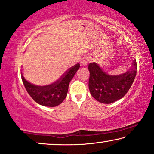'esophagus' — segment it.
<instances>
[{
  "label": "esophagus",
  "instance_id": "obj_1",
  "mask_svg": "<svg viewBox=\"0 0 154 154\" xmlns=\"http://www.w3.org/2000/svg\"><path fill=\"white\" fill-rule=\"evenodd\" d=\"M80 64H81L82 66H87L88 64V58L86 57H84L82 59L81 62H80Z\"/></svg>",
  "mask_w": 154,
  "mask_h": 154
}]
</instances>
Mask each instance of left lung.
Wrapping results in <instances>:
<instances>
[{
    "instance_id": "left-lung-1",
    "label": "left lung",
    "mask_w": 154,
    "mask_h": 154,
    "mask_svg": "<svg viewBox=\"0 0 154 154\" xmlns=\"http://www.w3.org/2000/svg\"><path fill=\"white\" fill-rule=\"evenodd\" d=\"M88 69L91 96L100 103L110 104L122 98L129 91L137 73V63L135 60L129 70L117 75L104 72L96 63H90Z\"/></svg>"
}]
</instances>
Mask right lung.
<instances>
[{"instance_id": "add662e5", "label": "right lung", "mask_w": 154, "mask_h": 154, "mask_svg": "<svg viewBox=\"0 0 154 154\" xmlns=\"http://www.w3.org/2000/svg\"><path fill=\"white\" fill-rule=\"evenodd\" d=\"M79 67V63L72 66L58 80L49 85H36L28 81L23 75L21 79L27 92L37 103L53 107L59 105L66 98L69 84Z\"/></svg>"}]
</instances>
